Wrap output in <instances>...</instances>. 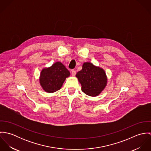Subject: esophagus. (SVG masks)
I'll use <instances>...</instances> for the list:
<instances>
[{"label":"esophagus","mask_w":151,"mask_h":151,"mask_svg":"<svg viewBox=\"0 0 151 151\" xmlns=\"http://www.w3.org/2000/svg\"><path fill=\"white\" fill-rule=\"evenodd\" d=\"M76 74V70H73L71 71V74H72V76H75Z\"/></svg>","instance_id":"esophagus-1"}]
</instances>
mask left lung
Listing matches in <instances>:
<instances>
[{
	"mask_svg": "<svg viewBox=\"0 0 151 151\" xmlns=\"http://www.w3.org/2000/svg\"><path fill=\"white\" fill-rule=\"evenodd\" d=\"M76 77L81 84L82 91L89 96L98 95L107 84L105 71L91 63H84Z\"/></svg>",
	"mask_w": 151,
	"mask_h": 151,
	"instance_id": "8db88e82",
	"label": "left lung"
}]
</instances>
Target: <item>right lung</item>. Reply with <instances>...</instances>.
Returning <instances> with one entry per match:
<instances>
[{"instance_id":"1","label":"right lung","mask_w":151,"mask_h":151,"mask_svg":"<svg viewBox=\"0 0 151 151\" xmlns=\"http://www.w3.org/2000/svg\"><path fill=\"white\" fill-rule=\"evenodd\" d=\"M69 76L70 72L65 65L60 62H56L42 70L40 84L46 92H54L61 88L65 78Z\"/></svg>"}]
</instances>
